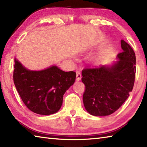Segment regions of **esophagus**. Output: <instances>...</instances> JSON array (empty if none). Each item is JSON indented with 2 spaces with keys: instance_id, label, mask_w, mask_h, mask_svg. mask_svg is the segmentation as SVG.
<instances>
[{
  "instance_id": "34e87169",
  "label": "esophagus",
  "mask_w": 147,
  "mask_h": 147,
  "mask_svg": "<svg viewBox=\"0 0 147 147\" xmlns=\"http://www.w3.org/2000/svg\"><path fill=\"white\" fill-rule=\"evenodd\" d=\"M82 79V74H81V72L80 71H76V80L80 81Z\"/></svg>"
}]
</instances>
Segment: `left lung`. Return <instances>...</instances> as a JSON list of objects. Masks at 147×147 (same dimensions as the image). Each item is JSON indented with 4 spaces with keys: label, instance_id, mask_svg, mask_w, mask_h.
Wrapping results in <instances>:
<instances>
[{
    "label": "left lung",
    "instance_id": "8db88e82",
    "mask_svg": "<svg viewBox=\"0 0 147 147\" xmlns=\"http://www.w3.org/2000/svg\"><path fill=\"white\" fill-rule=\"evenodd\" d=\"M123 52L112 65L85 68L82 82L85 85L83 100L89 114L105 116L114 113L129 96L135 83L136 56L128 43L121 41Z\"/></svg>",
    "mask_w": 147,
    "mask_h": 147
}]
</instances>
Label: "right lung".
Masks as SVG:
<instances>
[{"mask_svg":"<svg viewBox=\"0 0 147 147\" xmlns=\"http://www.w3.org/2000/svg\"><path fill=\"white\" fill-rule=\"evenodd\" d=\"M14 62V83L26 107L40 115L59 111L64 94L75 82V72H65L56 65L42 71H30L16 59Z\"/></svg>","mask_w":147,"mask_h":147,"instance_id":"add662e5","label":"right lung"}]
</instances>
